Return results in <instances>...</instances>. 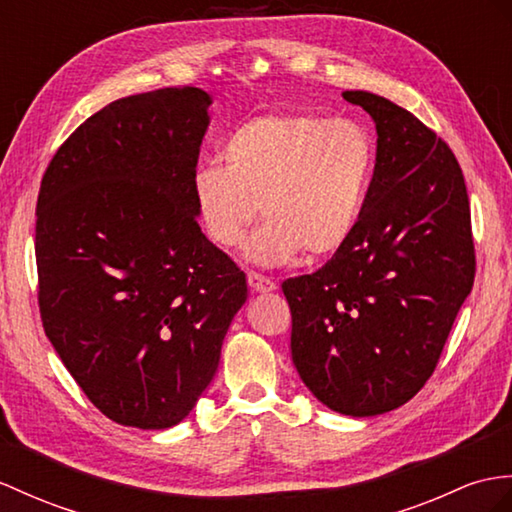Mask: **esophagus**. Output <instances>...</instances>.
Returning <instances> with one entry per match:
<instances>
[{
	"label": "esophagus",
	"mask_w": 512,
	"mask_h": 512,
	"mask_svg": "<svg viewBox=\"0 0 512 512\" xmlns=\"http://www.w3.org/2000/svg\"><path fill=\"white\" fill-rule=\"evenodd\" d=\"M247 284H249V289L256 293H269L276 289V282L263 276V273H256V271H247Z\"/></svg>",
	"instance_id": "esophagus-1"
}]
</instances>
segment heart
<instances>
[{
    "label": "heart",
    "instance_id": "obj_1",
    "mask_svg": "<svg viewBox=\"0 0 512 512\" xmlns=\"http://www.w3.org/2000/svg\"><path fill=\"white\" fill-rule=\"evenodd\" d=\"M221 160L193 173L191 193L206 236L230 249L249 236L247 258L282 265L339 252L360 226L376 169V141L354 119L276 110L234 126Z\"/></svg>",
    "mask_w": 512,
    "mask_h": 512
}]
</instances>
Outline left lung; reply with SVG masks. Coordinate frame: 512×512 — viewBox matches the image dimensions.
Returning a JSON list of instances; mask_svg holds the SVG:
<instances>
[{"instance_id":"obj_1","label":"left lung","mask_w":512,"mask_h":512,"mask_svg":"<svg viewBox=\"0 0 512 512\" xmlns=\"http://www.w3.org/2000/svg\"><path fill=\"white\" fill-rule=\"evenodd\" d=\"M343 97L376 121L365 215L321 269L282 282L291 356L336 413L382 415L430 380L476 278L469 195L454 152L408 110L367 91Z\"/></svg>"}]
</instances>
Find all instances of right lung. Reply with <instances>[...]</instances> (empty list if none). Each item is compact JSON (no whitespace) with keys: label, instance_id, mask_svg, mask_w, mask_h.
I'll return each instance as SVG.
<instances>
[{"label":"right lung","instance_id":"obj_1","mask_svg":"<svg viewBox=\"0 0 512 512\" xmlns=\"http://www.w3.org/2000/svg\"><path fill=\"white\" fill-rule=\"evenodd\" d=\"M210 95L117 99L58 147L36 202L47 339L97 410L162 430L213 380L245 273L202 234L191 180Z\"/></svg>","mask_w":512,"mask_h":512}]
</instances>
